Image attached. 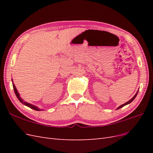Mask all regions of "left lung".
<instances>
[{
    "label": "left lung",
    "instance_id": "8db88e82",
    "mask_svg": "<svg viewBox=\"0 0 153 153\" xmlns=\"http://www.w3.org/2000/svg\"><path fill=\"white\" fill-rule=\"evenodd\" d=\"M138 90L137 91V93L135 94V96H134L133 97V98L130 100H129L128 101H127V102L126 103H124V104H123V105H121V106H119V107H117V109L116 110H118V109H119V108H122V107H123V106H125V105H128V104H129V103H131L132 102V101L134 100V99H135V98H136V96H137V94H138Z\"/></svg>",
    "mask_w": 153,
    "mask_h": 153
}]
</instances>
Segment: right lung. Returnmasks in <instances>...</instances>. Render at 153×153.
Segmentation results:
<instances>
[{"mask_svg":"<svg viewBox=\"0 0 153 153\" xmlns=\"http://www.w3.org/2000/svg\"><path fill=\"white\" fill-rule=\"evenodd\" d=\"M12 80L13 86L14 91H15V94H16V97H17V98H18V100H19V101H20V102H21L23 105H25V106H28V107H29V108H32V109H33V110H36V111H41V110H43V109H41V108H38V106H35V105H32V104H30V103H29L26 102L25 101H24L22 98H21V97H20V96L19 92H18V91H17V89H16V88L15 84H14L13 80Z\"/></svg>","mask_w":153,"mask_h":153,"instance_id":"obj_1","label":"right lung"}]
</instances>
